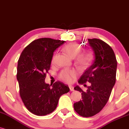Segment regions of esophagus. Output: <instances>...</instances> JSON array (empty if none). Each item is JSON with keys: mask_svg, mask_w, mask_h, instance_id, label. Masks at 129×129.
Segmentation results:
<instances>
[{"mask_svg": "<svg viewBox=\"0 0 129 129\" xmlns=\"http://www.w3.org/2000/svg\"><path fill=\"white\" fill-rule=\"evenodd\" d=\"M69 88H70V90H71V91H74V87L73 86H72V85H69Z\"/></svg>", "mask_w": 129, "mask_h": 129, "instance_id": "1", "label": "esophagus"}]
</instances>
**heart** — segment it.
I'll return each mask as SVG.
<instances>
[{
	"label": "heart",
	"mask_w": 129,
	"mask_h": 129,
	"mask_svg": "<svg viewBox=\"0 0 129 129\" xmlns=\"http://www.w3.org/2000/svg\"><path fill=\"white\" fill-rule=\"evenodd\" d=\"M66 53L72 58H76V64L81 68H86L91 64L94 58V54L91 49L87 48L81 51V46L78 43L71 42L64 47ZM54 60V57L53 60ZM77 73L73 70H64L60 74L59 77L64 81L71 83L77 76Z\"/></svg>",
	"instance_id": "obj_1"
}]
</instances>
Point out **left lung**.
Segmentation results:
<instances>
[{"label":"left lung","mask_w":129,"mask_h":129,"mask_svg":"<svg viewBox=\"0 0 129 129\" xmlns=\"http://www.w3.org/2000/svg\"><path fill=\"white\" fill-rule=\"evenodd\" d=\"M88 41L93 51L94 60L79 79L78 83L88 82L90 85L86 91L78 85L74 88L81 93L82 99L74 103V109L84 117L96 115L105 106L115 83L117 66L115 53L108 44L96 38Z\"/></svg>","instance_id":"obj_1"}]
</instances>
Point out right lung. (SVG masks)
Returning a JSON list of instances; mask_svg holds the SVG:
<instances>
[{"label": "right lung", "instance_id": "right-lung-1", "mask_svg": "<svg viewBox=\"0 0 129 129\" xmlns=\"http://www.w3.org/2000/svg\"><path fill=\"white\" fill-rule=\"evenodd\" d=\"M65 41L51 38L33 41L24 49L18 61L17 79L20 95L26 108L35 115L43 116L56 109L61 95L70 89L60 81L46 84L54 51Z\"/></svg>", "mask_w": 129, "mask_h": 129}]
</instances>
